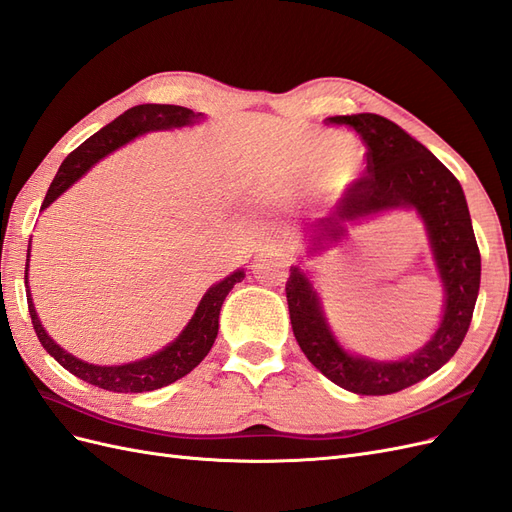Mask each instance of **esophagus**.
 <instances>
[{"mask_svg":"<svg viewBox=\"0 0 512 512\" xmlns=\"http://www.w3.org/2000/svg\"><path fill=\"white\" fill-rule=\"evenodd\" d=\"M260 252H275V254H284L286 252V245L284 243H262L260 245Z\"/></svg>","mask_w":512,"mask_h":512,"instance_id":"esophagus-1","label":"esophagus"}]
</instances>
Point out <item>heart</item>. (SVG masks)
<instances>
[{
  "label": "heart",
  "mask_w": 512,
  "mask_h": 512,
  "mask_svg": "<svg viewBox=\"0 0 512 512\" xmlns=\"http://www.w3.org/2000/svg\"><path fill=\"white\" fill-rule=\"evenodd\" d=\"M316 164V192L320 198H335L359 181L367 170V147L354 134L316 132L307 147Z\"/></svg>",
  "instance_id": "b5f03b06"
}]
</instances>
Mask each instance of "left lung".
I'll return each mask as SVG.
<instances>
[{
	"instance_id": "1",
	"label": "left lung",
	"mask_w": 512,
	"mask_h": 512,
	"mask_svg": "<svg viewBox=\"0 0 512 512\" xmlns=\"http://www.w3.org/2000/svg\"><path fill=\"white\" fill-rule=\"evenodd\" d=\"M350 126L367 145L369 175L354 183L329 218L305 228V256L342 245L350 228L386 211H414L423 222L444 288L442 318L425 346L404 359L380 361L346 350L333 333L303 258L290 267L286 299L292 333L320 374L359 395H391L438 371L466 337L480 288V254L459 181L433 153L391 119L359 113L329 117Z\"/></svg>"
}]
</instances>
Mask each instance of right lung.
Segmentation results:
<instances>
[{"instance_id":"1","label":"right lung","mask_w":512,"mask_h":512,"mask_svg":"<svg viewBox=\"0 0 512 512\" xmlns=\"http://www.w3.org/2000/svg\"><path fill=\"white\" fill-rule=\"evenodd\" d=\"M205 119H207L205 113H194L190 108L175 106V104H138L128 108L126 113L108 123V126H104L100 132L89 136L81 147H76L70 156L61 162L51 188L46 192L42 211L46 207H51V203H55V200L64 194L74 181H79L91 166L98 164L115 149L128 145L130 141H134V138L143 136L147 132L188 128ZM27 271H29V254H27V265H25L27 307H29V316H32L36 335L40 339V344L44 346V350L76 378H81L89 384L100 386V389L113 391V393L156 391V389H162V386L173 384L185 374H190V371L205 359L215 342V337H218L220 309L226 294L232 290V286L245 277V269H237L228 277H224V280H220L218 284H213L205 292V297L200 299L190 322L185 324L183 331L162 350L132 363L96 365V363H87L83 359H76L74 354L61 348L55 339L46 333L34 307L32 292H29Z\"/></svg>"}]
</instances>
